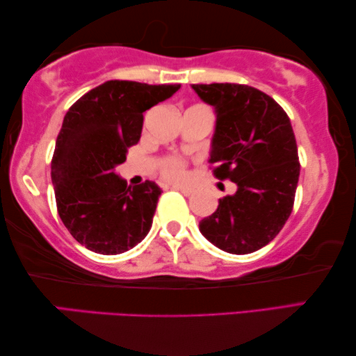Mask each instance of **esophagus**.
Returning <instances> with one entry per match:
<instances>
[{"instance_id":"1","label":"esophagus","mask_w":356,"mask_h":356,"mask_svg":"<svg viewBox=\"0 0 356 356\" xmlns=\"http://www.w3.org/2000/svg\"><path fill=\"white\" fill-rule=\"evenodd\" d=\"M172 189L179 191V192H181V194H184L186 197H189V195L194 194V189L188 188V186H172Z\"/></svg>"}]
</instances>
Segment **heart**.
Returning a JSON list of instances; mask_svg holds the SVG:
<instances>
[{"instance_id":"obj_1","label":"heart","mask_w":356,"mask_h":356,"mask_svg":"<svg viewBox=\"0 0 356 356\" xmlns=\"http://www.w3.org/2000/svg\"><path fill=\"white\" fill-rule=\"evenodd\" d=\"M159 172L168 181H181L188 172V162L179 156H165L159 161Z\"/></svg>"}]
</instances>
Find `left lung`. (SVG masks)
<instances>
[{"instance_id": "obj_1", "label": "left lung", "mask_w": 356, "mask_h": 356, "mask_svg": "<svg viewBox=\"0 0 356 356\" xmlns=\"http://www.w3.org/2000/svg\"><path fill=\"white\" fill-rule=\"evenodd\" d=\"M216 108L209 164L220 181L238 186L202 219V235L230 254H250L282 230L300 178L298 147L290 118L264 91L248 85H192Z\"/></svg>"}]
</instances>
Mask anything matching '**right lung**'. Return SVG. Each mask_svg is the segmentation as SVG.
I'll list each match as a JSON object with an SVG mask.
<instances>
[{
  "instance_id": "obj_1",
  "label": "right lung",
  "mask_w": 356,
  "mask_h": 356,
  "mask_svg": "<svg viewBox=\"0 0 356 356\" xmlns=\"http://www.w3.org/2000/svg\"><path fill=\"white\" fill-rule=\"evenodd\" d=\"M179 85L108 80L74 102L51 157L58 214L92 252H126L148 235L161 195L154 181L131 188L115 173L138 143L143 112L172 97Z\"/></svg>"
}]
</instances>
